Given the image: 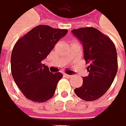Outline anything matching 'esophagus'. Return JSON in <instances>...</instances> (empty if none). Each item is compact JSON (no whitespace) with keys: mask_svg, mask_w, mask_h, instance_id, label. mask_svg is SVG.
Masks as SVG:
<instances>
[{"mask_svg":"<svg viewBox=\"0 0 126 126\" xmlns=\"http://www.w3.org/2000/svg\"><path fill=\"white\" fill-rule=\"evenodd\" d=\"M64 76H65V77H66V78H72V75H67V74H64Z\"/></svg>","mask_w":126,"mask_h":126,"instance_id":"obj_1","label":"esophagus"}]
</instances>
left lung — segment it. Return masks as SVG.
<instances>
[{
    "mask_svg": "<svg viewBox=\"0 0 126 126\" xmlns=\"http://www.w3.org/2000/svg\"><path fill=\"white\" fill-rule=\"evenodd\" d=\"M81 42L84 57L89 63V75L83 77V84L75 90L84 101H94L102 97L111 86L117 72V53L111 39L94 28L72 31Z\"/></svg>",
    "mask_w": 126,
    "mask_h": 126,
    "instance_id": "1",
    "label": "left lung"
}]
</instances>
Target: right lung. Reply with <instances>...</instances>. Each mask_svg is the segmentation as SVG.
Returning a JSON list of instances; mask_svg holds the SVG:
<instances>
[{
  "label": "right lung",
  "mask_w": 126,
  "mask_h": 126,
  "mask_svg": "<svg viewBox=\"0 0 126 126\" xmlns=\"http://www.w3.org/2000/svg\"><path fill=\"white\" fill-rule=\"evenodd\" d=\"M67 33L66 29L39 25L15 44L11 54V72L27 98L35 102H45L54 95L63 74L51 72L42 60Z\"/></svg>",
  "instance_id": "right-lung-1"
}]
</instances>
